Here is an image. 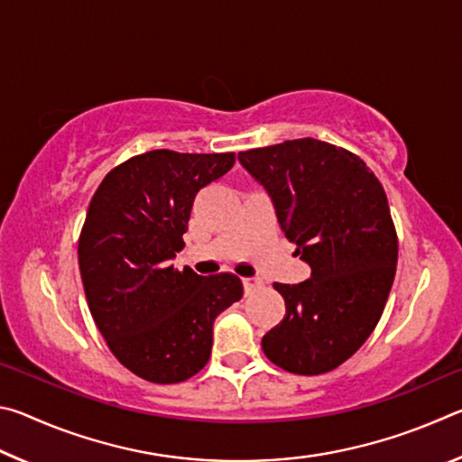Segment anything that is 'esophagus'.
<instances>
[{"label":"esophagus","mask_w":462,"mask_h":462,"mask_svg":"<svg viewBox=\"0 0 462 462\" xmlns=\"http://www.w3.org/2000/svg\"><path fill=\"white\" fill-rule=\"evenodd\" d=\"M242 283H245V291L246 293H253L254 289L263 287V279H259V277H246V279H242Z\"/></svg>","instance_id":"esophagus-1"}]
</instances>
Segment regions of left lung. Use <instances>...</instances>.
I'll return each mask as SVG.
<instances>
[{"instance_id":"1","label":"left lung","mask_w":462,"mask_h":462,"mask_svg":"<svg viewBox=\"0 0 462 462\" xmlns=\"http://www.w3.org/2000/svg\"><path fill=\"white\" fill-rule=\"evenodd\" d=\"M238 161L311 267L301 283H275L285 318L263 336L264 355L289 373L332 371L369 338L393 285L397 234L387 195L356 154L316 138L253 148Z\"/></svg>"}]
</instances>
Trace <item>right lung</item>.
<instances>
[{"label": "right lung", "instance_id": "1", "mask_svg": "<svg viewBox=\"0 0 462 462\" xmlns=\"http://www.w3.org/2000/svg\"><path fill=\"white\" fill-rule=\"evenodd\" d=\"M234 152L151 151L109 171L79 238L89 311L114 356L151 383H181L212 355L214 319L242 297L232 273L173 267L193 199L228 173Z\"/></svg>", "mask_w": 462, "mask_h": 462}]
</instances>
